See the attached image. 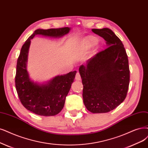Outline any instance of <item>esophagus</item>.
<instances>
[{"mask_svg": "<svg viewBox=\"0 0 148 148\" xmlns=\"http://www.w3.org/2000/svg\"><path fill=\"white\" fill-rule=\"evenodd\" d=\"M75 79L77 80H81V76L79 72H77L75 74Z\"/></svg>", "mask_w": 148, "mask_h": 148, "instance_id": "esophagus-1", "label": "esophagus"}]
</instances>
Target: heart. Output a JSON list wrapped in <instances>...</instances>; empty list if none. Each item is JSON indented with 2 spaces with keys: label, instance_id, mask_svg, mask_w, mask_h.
Returning a JSON list of instances; mask_svg holds the SVG:
<instances>
[{
  "label": "heart",
  "instance_id": "heart-1",
  "mask_svg": "<svg viewBox=\"0 0 148 148\" xmlns=\"http://www.w3.org/2000/svg\"><path fill=\"white\" fill-rule=\"evenodd\" d=\"M87 42H88L89 45H92L95 42V40L92 39V38H88V40H87Z\"/></svg>",
  "mask_w": 148,
  "mask_h": 148
}]
</instances>
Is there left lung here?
<instances>
[{
  "instance_id": "8db88e82",
  "label": "left lung",
  "mask_w": 148,
  "mask_h": 148,
  "mask_svg": "<svg viewBox=\"0 0 148 148\" xmlns=\"http://www.w3.org/2000/svg\"><path fill=\"white\" fill-rule=\"evenodd\" d=\"M106 41L108 47L81 65L83 99L93 113L113 110L126 97L130 82L128 57L122 41L108 28L93 29Z\"/></svg>"
}]
</instances>
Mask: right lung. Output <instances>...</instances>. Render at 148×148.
I'll return each instance as SVG.
<instances>
[{
    "instance_id": "right-lung-1",
    "label": "right lung",
    "mask_w": 148,
    "mask_h": 148,
    "mask_svg": "<svg viewBox=\"0 0 148 148\" xmlns=\"http://www.w3.org/2000/svg\"><path fill=\"white\" fill-rule=\"evenodd\" d=\"M70 29L36 30L22 46L17 60L15 75V86L19 100L27 110L41 116H54L63 109L66 97L75 78L76 71L59 75L46 85H39L33 82L26 69L30 40L36 35L60 37L68 34Z\"/></svg>"
}]
</instances>
